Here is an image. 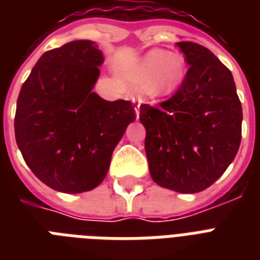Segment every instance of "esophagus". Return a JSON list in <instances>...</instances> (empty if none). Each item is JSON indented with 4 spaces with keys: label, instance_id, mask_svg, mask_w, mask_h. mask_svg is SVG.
<instances>
[{
    "label": "esophagus",
    "instance_id": "esophagus-1",
    "mask_svg": "<svg viewBox=\"0 0 260 260\" xmlns=\"http://www.w3.org/2000/svg\"><path fill=\"white\" fill-rule=\"evenodd\" d=\"M134 104H136V106H135V112H136V117L139 118V113H140V102L135 101L134 100Z\"/></svg>",
    "mask_w": 260,
    "mask_h": 260
}]
</instances>
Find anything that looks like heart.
<instances>
[{"label":"heart","instance_id":"1","mask_svg":"<svg viewBox=\"0 0 260 260\" xmlns=\"http://www.w3.org/2000/svg\"><path fill=\"white\" fill-rule=\"evenodd\" d=\"M186 60L179 54H167L163 50H151L128 69L131 82L142 83V91L151 100L169 97L185 81Z\"/></svg>","mask_w":260,"mask_h":260}]
</instances>
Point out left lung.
Returning <instances> with one entry per match:
<instances>
[{"mask_svg":"<svg viewBox=\"0 0 260 260\" xmlns=\"http://www.w3.org/2000/svg\"><path fill=\"white\" fill-rule=\"evenodd\" d=\"M189 70L170 100L140 105L151 178L178 193H198L221 177L242 140V104L234 77L213 52L177 43Z\"/></svg>","mask_w":260,"mask_h":260,"instance_id":"left-lung-1","label":"left lung"}]
</instances>
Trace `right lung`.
Returning a JSON list of instances; mask_svg holds the SVG:
<instances>
[{
  "instance_id": "right-lung-1",
  "label": "right lung",
  "mask_w": 260,
  "mask_h": 260,
  "mask_svg": "<svg viewBox=\"0 0 260 260\" xmlns=\"http://www.w3.org/2000/svg\"><path fill=\"white\" fill-rule=\"evenodd\" d=\"M104 63L90 40L47 51L22 85L14 117L16 142L36 177L62 193L97 187L114 147L135 121L129 101L93 93Z\"/></svg>"
}]
</instances>
